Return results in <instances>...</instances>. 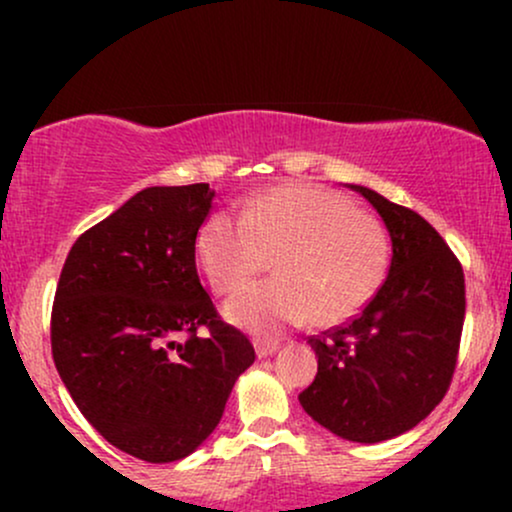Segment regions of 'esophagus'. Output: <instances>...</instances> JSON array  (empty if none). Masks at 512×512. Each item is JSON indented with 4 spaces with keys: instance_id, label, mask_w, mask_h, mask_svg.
<instances>
[{
    "instance_id": "34e87169",
    "label": "esophagus",
    "mask_w": 512,
    "mask_h": 512,
    "mask_svg": "<svg viewBox=\"0 0 512 512\" xmlns=\"http://www.w3.org/2000/svg\"><path fill=\"white\" fill-rule=\"evenodd\" d=\"M276 349H279V342H274V339H255V351H257V358H267V356H272Z\"/></svg>"
}]
</instances>
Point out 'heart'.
<instances>
[{
    "label": "heart",
    "instance_id": "1",
    "mask_svg": "<svg viewBox=\"0 0 512 512\" xmlns=\"http://www.w3.org/2000/svg\"><path fill=\"white\" fill-rule=\"evenodd\" d=\"M276 255V279L226 303L228 322L276 334L313 317L330 327L354 317L383 286L390 238L351 199L310 185L272 187L250 197L243 219L214 211L197 233V262L216 293H233Z\"/></svg>",
    "mask_w": 512,
    "mask_h": 512
}]
</instances>
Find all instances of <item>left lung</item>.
<instances>
[{"label":"left lung","mask_w":512,"mask_h":512,"mask_svg":"<svg viewBox=\"0 0 512 512\" xmlns=\"http://www.w3.org/2000/svg\"><path fill=\"white\" fill-rule=\"evenodd\" d=\"M385 221V284L349 325L310 337L317 375L301 407L334 436L380 443L424 421L448 392L464 322V272L424 216L351 185Z\"/></svg>","instance_id":"1"}]
</instances>
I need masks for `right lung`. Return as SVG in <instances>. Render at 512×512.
Instances as JSON below:
<instances>
[{
	"mask_svg": "<svg viewBox=\"0 0 512 512\" xmlns=\"http://www.w3.org/2000/svg\"><path fill=\"white\" fill-rule=\"evenodd\" d=\"M211 199L207 182L146 187L76 238L57 284V373L88 424L144 462L195 452L255 361L199 284L195 240Z\"/></svg>",
	"mask_w": 512,
	"mask_h": 512,
	"instance_id": "obj_1",
	"label": "right lung"
}]
</instances>
